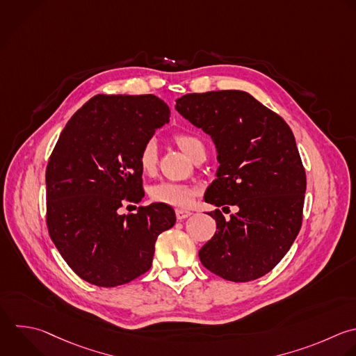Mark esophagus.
I'll use <instances>...</instances> for the list:
<instances>
[{
    "label": "esophagus",
    "instance_id": "obj_1",
    "mask_svg": "<svg viewBox=\"0 0 356 356\" xmlns=\"http://www.w3.org/2000/svg\"><path fill=\"white\" fill-rule=\"evenodd\" d=\"M175 214H177V218L178 220H184V218H188L192 213L189 210H184V209H177L175 210Z\"/></svg>",
    "mask_w": 356,
    "mask_h": 356
}]
</instances>
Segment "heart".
<instances>
[{
	"mask_svg": "<svg viewBox=\"0 0 356 356\" xmlns=\"http://www.w3.org/2000/svg\"><path fill=\"white\" fill-rule=\"evenodd\" d=\"M174 142L178 147L193 161L199 154L206 153L203 142L192 134H178L174 136ZM138 163L143 174H153L157 165V145L154 139H149L143 143L138 154ZM195 189L189 185L177 182H159L150 186L149 196L153 202L172 206L186 207L195 199Z\"/></svg>",
	"mask_w": 356,
	"mask_h": 356,
	"instance_id": "b5f03b06",
	"label": "heart"
}]
</instances>
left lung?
<instances>
[{"mask_svg": "<svg viewBox=\"0 0 356 356\" xmlns=\"http://www.w3.org/2000/svg\"><path fill=\"white\" fill-rule=\"evenodd\" d=\"M175 110L210 135L220 163L204 202L236 206L199 250L202 264L224 280L246 282L273 270L300 225L306 174L286 122L242 90L189 93Z\"/></svg>", "mask_w": 356, "mask_h": 356, "instance_id": "left-lung-1", "label": "left lung"}]
</instances>
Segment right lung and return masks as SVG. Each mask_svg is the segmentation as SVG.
I'll use <instances>...</instances> for the list:
<instances>
[{"instance_id": "1", "label": "right lung", "mask_w": 356, "mask_h": 356, "mask_svg": "<svg viewBox=\"0 0 356 356\" xmlns=\"http://www.w3.org/2000/svg\"><path fill=\"white\" fill-rule=\"evenodd\" d=\"M170 121L153 95H97L65 125L46 170L47 227L85 281L117 286L152 267L157 236L175 224L171 206L152 203L121 214L145 195L138 154Z\"/></svg>"}]
</instances>
